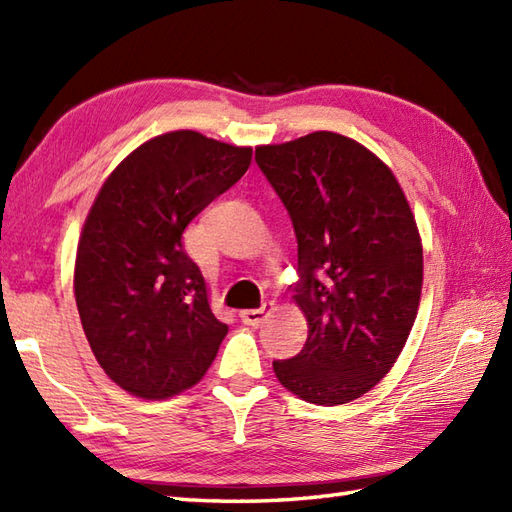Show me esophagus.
<instances>
[{
    "label": "esophagus",
    "mask_w": 512,
    "mask_h": 512,
    "mask_svg": "<svg viewBox=\"0 0 512 512\" xmlns=\"http://www.w3.org/2000/svg\"><path fill=\"white\" fill-rule=\"evenodd\" d=\"M270 310H273V303H264L262 308L242 310V312H239V319H242V323H246V325H259L268 317Z\"/></svg>",
    "instance_id": "esophagus-1"
}]
</instances>
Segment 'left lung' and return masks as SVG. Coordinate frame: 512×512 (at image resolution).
Returning <instances> with one entry per match:
<instances>
[{"label": "left lung", "instance_id": "1", "mask_svg": "<svg viewBox=\"0 0 512 512\" xmlns=\"http://www.w3.org/2000/svg\"><path fill=\"white\" fill-rule=\"evenodd\" d=\"M297 235L295 301L308 341L273 369L314 405L367 394L407 343L422 290V244L409 202L383 160L356 140L314 132L255 149Z\"/></svg>", "mask_w": 512, "mask_h": 512}]
</instances>
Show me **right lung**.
I'll list each match as a JSON object with an SVG mask.
<instances>
[{
  "mask_svg": "<svg viewBox=\"0 0 512 512\" xmlns=\"http://www.w3.org/2000/svg\"><path fill=\"white\" fill-rule=\"evenodd\" d=\"M253 149L191 129L147 140L105 180L76 250L83 332L118 387L147 400L189 389L228 332L184 228L244 176Z\"/></svg>",
  "mask_w": 512,
  "mask_h": 512,
  "instance_id": "add662e5",
  "label": "right lung"
}]
</instances>
